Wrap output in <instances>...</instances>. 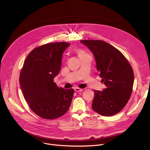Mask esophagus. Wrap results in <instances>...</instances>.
Returning <instances> with one entry per match:
<instances>
[{"label": "esophagus", "instance_id": "obj_1", "mask_svg": "<svg viewBox=\"0 0 150 150\" xmlns=\"http://www.w3.org/2000/svg\"><path fill=\"white\" fill-rule=\"evenodd\" d=\"M74 90L75 92H81V91H83V89L79 88H74Z\"/></svg>", "mask_w": 150, "mask_h": 150}]
</instances>
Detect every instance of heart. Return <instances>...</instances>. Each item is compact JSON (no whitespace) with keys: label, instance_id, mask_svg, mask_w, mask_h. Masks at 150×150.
<instances>
[{"label":"heart","instance_id":"heart-1","mask_svg":"<svg viewBox=\"0 0 150 150\" xmlns=\"http://www.w3.org/2000/svg\"><path fill=\"white\" fill-rule=\"evenodd\" d=\"M77 53H78V56H81V55H83L84 54H85V53L82 50H77Z\"/></svg>","mask_w":150,"mask_h":150}]
</instances>
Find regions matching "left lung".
Segmentation results:
<instances>
[{"instance_id":"left-lung-1","label":"left lung","mask_w":150,"mask_h":150,"mask_svg":"<svg viewBox=\"0 0 150 150\" xmlns=\"http://www.w3.org/2000/svg\"><path fill=\"white\" fill-rule=\"evenodd\" d=\"M93 53L97 69L106 88L94 90L92 108L98 114L110 116L121 111L129 101L134 85L133 69L123 54L101 40H81Z\"/></svg>"}]
</instances>
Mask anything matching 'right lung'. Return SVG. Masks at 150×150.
Here are the masks:
<instances>
[{
  "instance_id": "right-lung-1",
  "label": "right lung",
  "mask_w": 150,
  "mask_h": 150,
  "mask_svg": "<svg viewBox=\"0 0 150 150\" xmlns=\"http://www.w3.org/2000/svg\"><path fill=\"white\" fill-rule=\"evenodd\" d=\"M66 42L47 43L33 49L27 56L19 76L24 98L37 115L45 119L58 118L68 110L74 90L57 86L54 78L60 70Z\"/></svg>"
}]
</instances>
